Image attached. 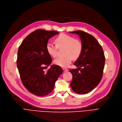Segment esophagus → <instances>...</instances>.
Masks as SVG:
<instances>
[{
	"instance_id": "esophagus-1",
	"label": "esophagus",
	"mask_w": 122,
	"mask_h": 122,
	"mask_svg": "<svg viewBox=\"0 0 122 122\" xmlns=\"http://www.w3.org/2000/svg\"><path fill=\"white\" fill-rule=\"evenodd\" d=\"M63 71H64V72H66L68 71V69H67V68H63Z\"/></svg>"
}]
</instances>
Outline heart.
Returning a JSON list of instances; mask_svg holds the SVG:
<instances>
[{
	"label": "heart",
	"mask_w": 122,
	"mask_h": 122,
	"mask_svg": "<svg viewBox=\"0 0 122 122\" xmlns=\"http://www.w3.org/2000/svg\"><path fill=\"white\" fill-rule=\"evenodd\" d=\"M55 41L56 45L51 43L46 44V48L48 53L52 57H55L57 55V48L64 47L63 54L65 56L58 57L54 61L56 66L62 67H67L72 59L76 60L80 56L82 51V44L78 39L69 35L62 33L57 36Z\"/></svg>",
	"instance_id": "b5f03b06"
}]
</instances>
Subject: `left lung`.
Segmentation results:
<instances>
[{"instance_id": "8db88e82", "label": "left lung", "mask_w": 122, "mask_h": 122, "mask_svg": "<svg viewBox=\"0 0 122 122\" xmlns=\"http://www.w3.org/2000/svg\"><path fill=\"white\" fill-rule=\"evenodd\" d=\"M70 33L78 35L83 47L81 54L74 63L78 69H69L72 75L71 86L76 93L85 94L100 82L105 65V56L101 46L91 35L81 30Z\"/></svg>"}]
</instances>
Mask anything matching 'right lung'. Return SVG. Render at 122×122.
Instances as JSON below:
<instances>
[{
	"instance_id": "1",
	"label": "right lung",
	"mask_w": 122,
	"mask_h": 122,
	"mask_svg": "<svg viewBox=\"0 0 122 122\" xmlns=\"http://www.w3.org/2000/svg\"><path fill=\"white\" fill-rule=\"evenodd\" d=\"M59 34L56 31L38 29L27 36L19 46L17 66L20 78L25 88L34 95L44 96L50 93L63 72L61 66L54 65L47 72L44 71L52 61L46 44L50 38Z\"/></svg>"
}]
</instances>
